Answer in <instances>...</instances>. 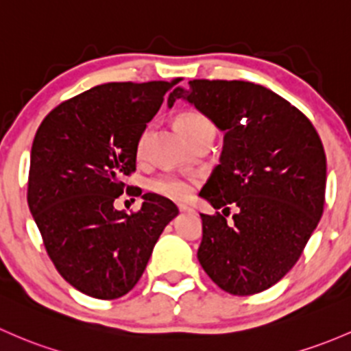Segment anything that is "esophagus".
I'll list each match as a JSON object with an SVG mask.
<instances>
[{"label": "esophagus", "instance_id": "esophagus-1", "mask_svg": "<svg viewBox=\"0 0 351 351\" xmlns=\"http://www.w3.org/2000/svg\"><path fill=\"white\" fill-rule=\"evenodd\" d=\"M178 208H180V212H195L193 208H191V206H188V205H178Z\"/></svg>", "mask_w": 351, "mask_h": 351}]
</instances>
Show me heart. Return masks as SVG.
<instances>
[{
    "instance_id": "b5f03b06",
    "label": "heart",
    "mask_w": 351,
    "mask_h": 351,
    "mask_svg": "<svg viewBox=\"0 0 351 351\" xmlns=\"http://www.w3.org/2000/svg\"><path fill=\"white\" fill-rule=\"evenodd\" d=\"M176 124L182 129L185 136L190 134L191 131L198 128L210 126V121L206 119L202 112L198 110H185L176 117ZM147 138H149V129H145L138 139V156L141 158L145 154ZM195 178L193 176H182V175H161L151 182V190L154 193L161 195V197L171 198V200H185L190 197L191 190H193Z\"/></svg>"
}]
</instances>
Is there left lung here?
I'll list each match as a JSON object with an SVG mask.
<instances>
[{
    "mask_svg": "<svg viewBox=\"0 0 351 351\" xmlns=\"http://www.w3.org/2000/svg\"><path fill=\"white\" fill-rule=\"evenodd\" d=\"M188 86L175 88L168 104L186 99L225 132L220 165L200 191L222 213H200L198 261L220 289L263 293L293 269L322 219L323 143L300 109L263 86L206 79Z\"/></svg>",
    "mask_w": 351,
    "mask_h": 351,
    "instance_id": "8db88e82",
    "label": "left lung"
}]
</instances>
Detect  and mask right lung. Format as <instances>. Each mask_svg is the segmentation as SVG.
<instances>
[{
  "label": "right lung",
  "mask_w": 351,
  "mask_h": 351,
  "mask_svg": "<svg viewBox=\"0 0 351 351\" xmlns=\"http://www.w3.org/2000/svg\"><path fill=\"white\" fill-rule=\"evenodd\" d=\"M171 82H109L58 104L32 146L28 206L55 269L97 300L128 294L145 272L154 243L178 208L143 195L138 212L114 208L136 171L138 139L161 108Z\"/></svg>",
  "instance_id": "obj_1"
}]
</instances>
